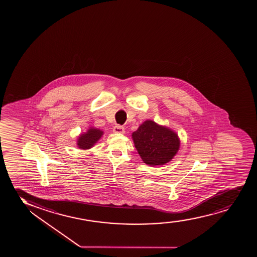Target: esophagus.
Listing matches in <instances>:
<instances>
[{"label": "esophagus", "mask_w": 257, "mask_h": 257, "mask_svg": "<svg viewBox=\"0 0 257 257\" xmlns=\"http://www.w3.org/2000/svg\"><path fill=\"white\" fill-rule=\"evenodd\" d=\"M113 132L114 133L124 134L125 133V130L121 125H115V127H113Z\"/></svg>", "instance_id": "esophagus-1"}]
</instances>
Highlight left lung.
Instances as JSON below:
<instances>
[{
  "mask_svg": "<svg viewBox=\"0 0 257 257\" xmlns=\"http://www.w3.org/2000/svg\"><path fill=\"white\" fill-rule=\"evenodd\" d=\"M132 138L143 162L149 165L170 162L180 147L177 133L152 120L145 121L132 134Z\"/></svg>",
  "mask_w": 257,
  "mask_h": 257,
  "instance_id": "left-lung-1",
  "label": "left lung"
}]
</instances>
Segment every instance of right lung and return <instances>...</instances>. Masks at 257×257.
I'll list each match as a JSON object with an SVG mask.
<instances>
[{
  "instance_id": "1",
  "label": "right lung",
  "mask_w": 257,
  "mask_h": 257,
  "mask_svg": "<svg viewBox=\"0 0 257 257\" xmlns=\"http://www.w3.org/2000/svg\"><path fill=\"white\" fill-rule=\"evenodd\" d=\"M103 132L102 130L94 127H90L86 133L81 134L77 140V145L80 149H90L100 139Z\"/></svg>"
}]
</instances>
